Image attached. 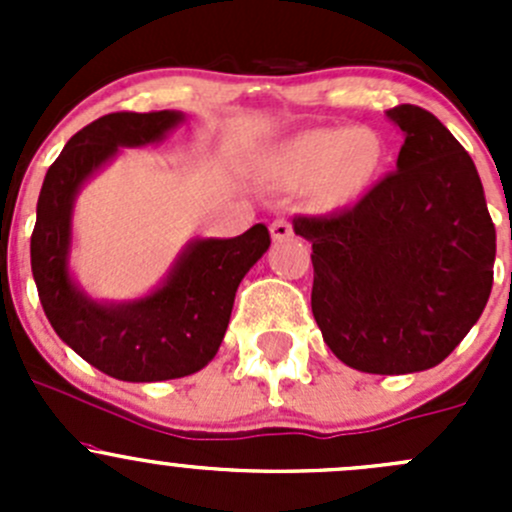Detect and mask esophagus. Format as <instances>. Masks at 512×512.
Wrapping results in <instances>:
<instances>
[{
  "label": "esophagus",
  "mask_w": 512,
  "mask_h": 512,
  "mask_svg": "<svg viewBox=\"0 0 512 512\" xmlns=\"http://www.w3.org/2000/svg\"><path fill=\"white\" fill-rule=\"evenodd\" d=\"M270 232L277 242L287 240V237H292V223H289L287 218H277L275 223L270 225Z\"/></svg>",
  "instance_id": "1"
}]
</instances>
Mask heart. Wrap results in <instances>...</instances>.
Listing matches in <instances>:
<instances>
[{
    "label": "heart",
    "mask_w": 512,
    "mask_h": 512,
    "mask_svg": "<svg viewBox=\"0 0 512 512\" xmlns=\"http://www.w3.org/2000/svg\"><path fill=\"white\" fill-rule=\"evenodd\" d=\"M381 158L379 136L366 128H317L294 138L280 163L289 183H312L319 205H342L369 185Z\"/></svg>",
    "instance_id": "obj_1"
}]
</instances>
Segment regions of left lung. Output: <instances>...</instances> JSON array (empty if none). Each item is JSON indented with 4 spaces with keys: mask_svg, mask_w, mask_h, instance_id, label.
I'll return each mask as SVG.
<instances>
[{
    "mask_svg": "<svg viewBox=\"0 0 512 512\" xmlns=\"http://www.w3.org/2000/svg\"><path fill=\"white\" fill-rule=\"evenodd\" d=\"M396 170L347 210L294 215L312 242V312L327 347L366 374L441 364L483 314L495 225L466 148L426 108L389 111Z\"/></svg>",
    "mask_w": 512,
    "mask_h": 512,
    "instance_id": "8db88e82",
    "label": "left lung"
}]
</instances>
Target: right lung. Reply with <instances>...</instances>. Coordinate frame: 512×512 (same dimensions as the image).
<instances>
[{
  "label": "right lung",
  "mask_w": 512,
  "mask_h": 512,
  "mask_svg": "<svg viewBox=\"0 0 512 512\" xmlns=\"http://www.w3.org/2000/svg\"><path fill=\"white\" fill-rule=\"evenodd\" d=\"M175 111H118L69 138L46 170L32 232V272L54 332L103 374L165 381L203 369L225 337L237 285L270 247L265 225L232 240H198L151 297L121 307L91 302L69 280L71 205L79 185L118 146H146L180 121Z\"/></svg>",
  "instance_id": "1"
}]
</instances>
